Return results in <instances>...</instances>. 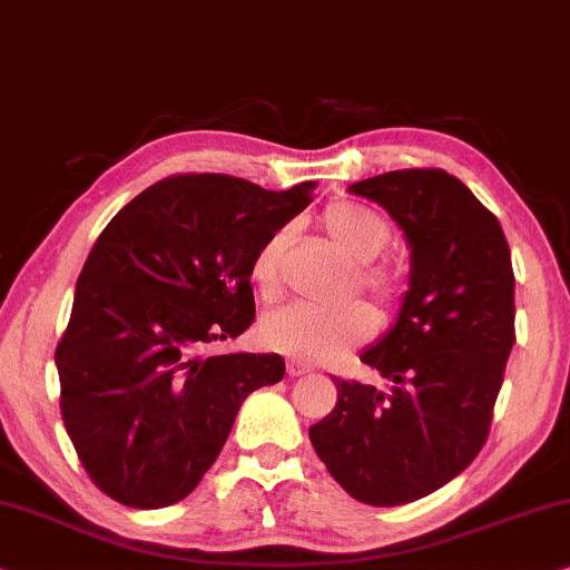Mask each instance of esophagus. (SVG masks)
<instances>
[{
  "instance_id": "esophagus-1",
  "label": "esophagus",
  "mask_w": 570,
  "mask_h": 570,
  "mask_svg": "<svg viewBox=\"0 0 570 570\" xmlns=\"http://www.w3.org/2000/svg\"><path fill=\"white\" fill-rule=\"evenodd\" d=\"M308 373H311V367L305 365V362H301V360L287 362V375H291V377H301V375H308Z\"/></svg>"
}]
</instances>
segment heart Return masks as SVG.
<instances>
[{
  "mask_svg": "<svg viewBox=\"0 0 570 570\" xmlns=\"http://www.w3.org/2000/svg\"><path fill=\"white\" fill-rule=\"evenodd\" d=\"M326 236L340 246L352 262L362 265L360 285L377 301L393 303L399 298L401 279L391 267L370 265L391 242V224L367 205L340 200L332 203L321 216ZM293 228L283 226L265 238L252 259V279L265 301L283 293L285 254L291 246ZM375 332V316L367 305L350 303L342 308H318L311 303H291L269 311L259 321V340L275 352L308 362H326L352 346L367 342Z\"/></svg>",
  "mask_w": 570,
  "mask_h": 570,
  "instance_id": "obj_1",
  "label": "heart"
}]
</instances>
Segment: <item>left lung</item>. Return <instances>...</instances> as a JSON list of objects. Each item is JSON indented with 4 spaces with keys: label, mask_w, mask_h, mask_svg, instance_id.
Returning a JSON list of instances; mask_svg holds the SVG:
<instances>
[{
    "label": "left lung",
    "mask_w": 570,
    "mask_h": 570,
    "mask_svg": "<svg viewBox=\"0 0 570 570\" xmlns=\"http://www.w3.org/2000/svg\"><path fill=\"white\" fill-rule=\"evenodd\" d=\"M350 193L403 230L409 291L360 354L387 387L336 377V406L308 436L352 499L401 507L463 473L489 436L514 346V272L497 216L448 171H385Z\"/></svg>",
    "instance_id": "obj_1"
}]
</instances>
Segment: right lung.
<instances>
[{
  "instance_id": "obj_1",
  "label": "right lung",
  "mask_w": 570,
  "mask_h": 570,
  "mask_svg": "<svg viewBox=\"0 0 570 570\" xmlns=\"http://www.w3.org/2000/svg\"><path fill=\"white\" fill-rule=\"evenodd\" d=\"M228 175L169 177L97 238L56 346L61 416L95 485L134 509L203 481L246 395L285 375L279 354H203L254 321L252 259L311 203Z\"/></svg>"
}]
</instances>
